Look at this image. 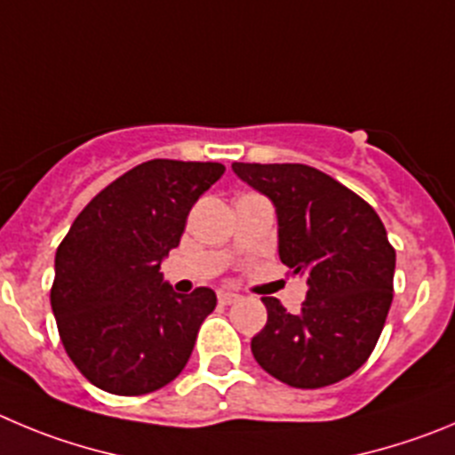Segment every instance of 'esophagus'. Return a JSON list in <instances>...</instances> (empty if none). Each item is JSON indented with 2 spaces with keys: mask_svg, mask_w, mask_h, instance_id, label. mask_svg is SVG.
Masks as SVG:
<instances>
[{
  "mask_svg": "<svg viewBox=\"0 0 455 455\" xmlns=\"http://www.w3.org/2000/svg\"><path fill=\"white\" fill-rule=\"evenodd\" d=\"M218 300L222 305H231L235 303V300H240V294H235V291H227V290H220L218 291Z\"/></svg>",
  "mask_w": 455,
  "mask_h": 455,
  "instance_id": "34e87169",
  "label": "esophagus"
}]
</instances>
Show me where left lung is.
<instances>
[{"label": "left lung", "instance_id": "left-lung-1", "mask_svg": "<svg viewBox=\"0 0 455 455\" xmlns=\"http://www.w3.org/2000/svg\"><path fill=\"white\" fill-rule=\"evenodd\" d=\"M233 172L274 202L278 253L307 280L290 314L265 296L267 325L251 339L262 371L294 388H323L366 363L393 303L395 249L375 208L303 164H233Z\"/></svg>", "mask_w": 455, "mask_h": 455}]
</instances>
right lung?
<instances>
[{
    "label": "right lung",
    "mask_w": 455,
    "mask_h": 455,
    "mask_svg": "<svg viewBox=\"0 0 455 455\" xmlns=\"http://www.w3.org/2000/svg\"><path fill=\"white\" fill-rule=\"evenodd\" d=\"M222 175L213 161L139 164L100 190L60 242L51 307L67 355L96 388L155 393L188 363L218 299L208 287L175 294L159 269L193 204Z\"/></svg>",
    "instance_id": "1"
}]
</instances>
